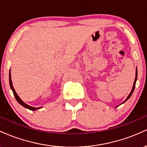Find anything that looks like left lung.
<instances>
[{
  "mask_svg": "<svg viewBox=\"0 0 147 147\" xmlns=\"http://www.w3.org/2000/svg\"><path fill=\"white\" fill-rule=\"evenodd\" d=\"M137 78H138V70H137V67H136V78H135V80H134V85H133V87H132V89H131V92H130V94H129V96H127V98H126V100L125 101L123 102L122 103V104H123V103H125L126 101L127 100H128L129 99V98L131 97V95H132V94H133V92H134V89H135V87H136V80H137ZM120 105H118V106H120ZM115 107V108H116Z\"/></svg>",
  "mask_w": 147,
  "mask_h": 147,
  "instance_id": "left-lung-1",
  "label": "left lung"
}]
</instances>
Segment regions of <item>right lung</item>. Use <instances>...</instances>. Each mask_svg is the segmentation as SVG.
I'll return each mask as SVG.
<instances>
[{
  "label": "right lung",
  "instance_id": "obj_1",
  "mask_svg": "<svg viewBox=\"0 0 147 147\" xmlns=\"http://www.w3.org/2000/svg\"><path fill=\"white\" fill-rule=\"evenodd\" d=\"M9 78L10 87H11V90H12V91H13V95H14V96L16 98V100L17 102H18L19 104L21 105L22 107H24L28 109H29V110H32V111H36V110L42 108V107H31V106H29V105L26 104V103L22 101L21 99H20V98L19 97V96H18V94H16V92L14 88H13V84H12V81H11V70L9 71Z\"/></svg>",
  "mask_w": 147,
  "mask_h": 147
}]
</instances>
